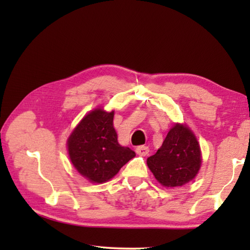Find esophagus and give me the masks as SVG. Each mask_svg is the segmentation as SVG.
Returning a JSON list of instances; mask_svg holds the SVG:
<instances>
[{
  "mask_svg": "<svg viewBox=\"0 0 250 250\" xmlns=\"http://www.w3.org/2000/svg\"><path fill=\"white\" fill-rule=\"evenodd\" d=\"M135 152H137V153H138L139 155L146 156V155L149 154L150 149H149V146H139L137 147V149H135Z\"/></svg>",
  "mask_w": 250,
  "mask_h": 250,
  "instance_id": "obj_1",
  "label": "esophagus"
}]
</instances>
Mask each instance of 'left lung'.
<instances>
[{
    "mask_svg": "<svg viewBox=\"0 0 250 250\" xmlns=\"http://www.w3.org/2000/svg\"><path fill=\"white\" fill-rule=\"evenodd\" d=\"M156 181L166 188H177L192 181L200 171L202 154L197 139L188 126L176 124L162 146L146 160Z\"/></svg>",
    "mask_w": 250,
    "mask_h": 250,
    "instance_id": "8db88e82",
    "label": "left lung"
}]
</instances>
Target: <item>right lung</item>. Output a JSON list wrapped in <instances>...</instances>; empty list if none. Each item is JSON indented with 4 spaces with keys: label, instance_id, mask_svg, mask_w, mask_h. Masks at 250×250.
<instances>
[{
    "label": "right lung",
    "instance_id": "1",
    "mask_svg": "<svg viewBox=\"0 0 250 250\" xmlns=\"http://www.w3.org/2000/svg\"><path fill=\"white\" fill-rule=\"evenodd\" d=\"M115 111L97 108L83 118L67 140L69 158L80 174L91 183L112 179L135 153L118 143L113 128Z\"/></svg>",
    "mask_w": 250,
    "mask_h": 250
}]
</instances>
